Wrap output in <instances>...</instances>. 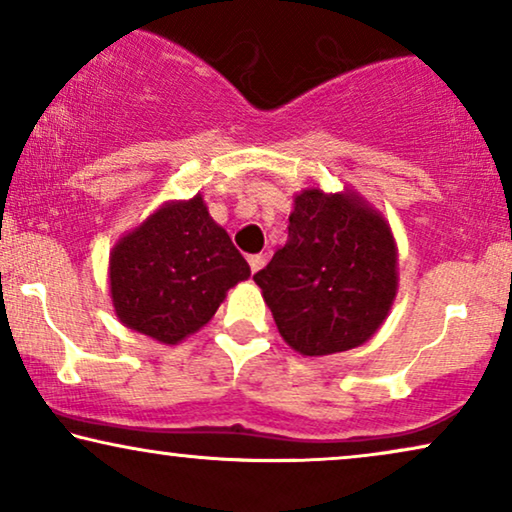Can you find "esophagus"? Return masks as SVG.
I'll return each instance as SVG.
<instances>
[{
  "instance_id": "1",
  "label": "esophagus",
  "mask_w": 512,
  "mask_h": 512,
  "mask_svg": "<svg viewBox=\"0 0 512 512\" xmlns=\"http://www.w3.org/2000/svg\"><path fill=\"white\" fill-rule=\"evenodd\" d=\"M265 265V256H261V254H254V256H249V268H251V272H258Z\"/></svg>"
}]
</instances>
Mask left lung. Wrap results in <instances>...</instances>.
Segmentation results:
<instances>
[{
	"label": "left lung",
	"instance_id": "obj_1",
	"mask_svg": "<svg viewBox=\"0 0 512 512\" xmlns=\"http://www.w3.org/2000/svg\"><path fill=\"white\" fill-rule=\"evenodd\" d=\"M254 282L291 349L347 352L380 331L396 300L394 233L356 191L310 186L293 198L286 244Z\"/></svg>",
	"mask_w": 512,
	"mask_h": 512
}]
</instances>
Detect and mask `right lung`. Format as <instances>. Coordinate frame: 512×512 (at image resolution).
<instances>
[{
  "label": "right lung",
  "instance_id": "right-lung-1",
  "mask_svg": "<svg viewBox=\"0 0 512 512\" xmlns=\"http://www.w3.org/2000/svg\"><path fill=\"white\" fill-rule=\"evenodd\" d=\"M251 270L202 195L170 200L109 254V293L123 326L163 345L200 331Z\"/></svg>",
  "mask_w": 512,
  "mask_h": 512
}]
</instances>
